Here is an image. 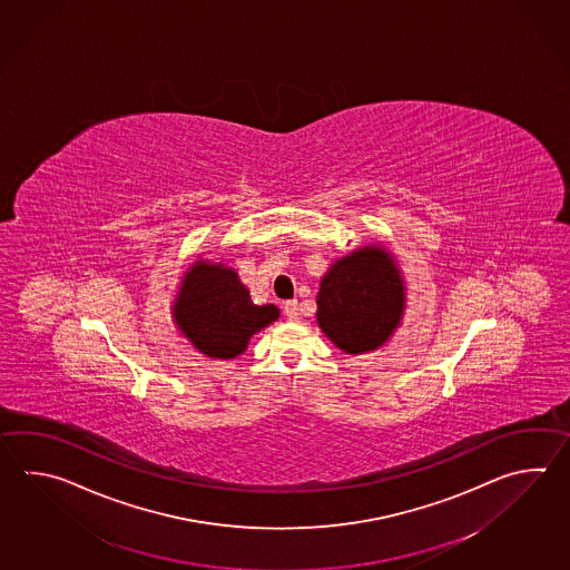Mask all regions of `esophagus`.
Wrapping results in <instances>:
<instances>
[{
	"label": "esophagus",
	"instance_id": "34e87169",
	"mask_svg": "<svg viewBox=\"0 0 570 570\" xmlns=\"http://www.w3.org/2000/svg\"><path fill=\"white\" fill-rule=\"evenodd\" d=\"M284 314L288 316V321H296V318H298V314H301L298 301H288V303L284 304Z\"/></svg>",
	"mask_w": 570,
	"mask_h": 570
}]
</instances>
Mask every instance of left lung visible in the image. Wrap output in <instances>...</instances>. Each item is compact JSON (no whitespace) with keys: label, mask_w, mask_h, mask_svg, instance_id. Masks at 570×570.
<instances>
[{"label":"left lung","mask_w":570,"mask_h":570,"mask_svg":"<svg viewBox=\"0 0 570 570\" xmlns=\"http://www.w3.org/2000/svg\"><path fill=\"white\" fill-rule=\"evenodd\" d=\"M316 321L341 351L360 355L394 335L406 306V286L394 256L367 245L328 267L316 296Z\"/></svg>","instance_id":"8db88e82"}]
</instances>
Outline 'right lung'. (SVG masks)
<instances>
[{
	"label": "right lung",
	"mask_w": 570,
	"mask_h": 570,
	"mask_svg": "<svg viewBox=\"0 0 570 570\" xmlns=\"http://www.w3.org/2000/svg\"><path fill=\"white\" fill-rule=\"evenodd\" d=\"M180 333L213 360H235L249 338L279 316L274 304L252 303L237 272L198 259L183 276L173 304Z\"/></svg>",
	"instance_id": "obj_1"
}]
</instances>
